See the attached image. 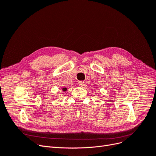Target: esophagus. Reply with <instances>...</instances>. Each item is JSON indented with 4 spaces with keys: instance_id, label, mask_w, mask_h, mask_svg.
I'll return each instance as SVG.
<instances>
[{
    "instance_id": "esophagus-1",
    "label": "esophagus",
    "mask_w": 156,
    "mask_h": 156,
    "mask_svg": "<svg viewBox=\"0 0 156 156\" xmlns=\"http://www.w3.org/2000/svg\"><path fill=\"white\" fill-rule=\"evenodd\" d=\"M78 85H79V87H83V86L84 85V81H79V82L78 83Z\"/></svg>"
}]
</instances>
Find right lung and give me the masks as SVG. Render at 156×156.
Masks as SVG:
<instances>
[{
  "label": "right lung",
  "mask_w": 156,
  "mask_h": 156,
  "mask_svg": "<svg viewBox=\"0 0 156 156\" xmlns=\"http://www.w3.org/2000/svg\"><path fill=\"white\" fill-rule=\"evenodd\" d=\"M62 90H63L64 92L66 91V90H67V88H62Z\"/></svg>",
  "instance_id": "1"
}]
</instances>
